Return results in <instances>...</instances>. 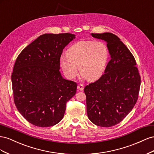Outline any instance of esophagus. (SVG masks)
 I'll return each mask as SVG.
<instances>
[{
    "instance_id": "1",
    "label": "esophagus",
    "mask_w": 154,
    "mask_h": 154,
    "mask_svg": "<svg viewBox=\"0 0 154 154\" xmlns=\"http://www.w3.org/2000/svg\"><path fill=\"white\" fill-rule=\"evenodd\" d=\"M77 88H78V90H79L82 91L83 90H84V85H83L82 84H79V85H78V86H77Z\"/></svg>"
}]
</instances>
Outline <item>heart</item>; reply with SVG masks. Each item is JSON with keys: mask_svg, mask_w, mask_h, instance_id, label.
Segmentation results:
<instances>
[{"mask_svg": "<svg viewBox=\"0 0 154 154\" xmlns=\"http://www.w3.org/2000/svg\"><path fill=\"white\" fill-rule=\"evenodd\" d=\"M108 59V49L102 41H81L67 50V56L60 59V66L69 79L78 73V66L83 77L93 81L101 76Z\"/></svg>", "mask_w": 154, "mask_h": 154, "instance_id": "obj_1", "label": "heart"}]
</instances>
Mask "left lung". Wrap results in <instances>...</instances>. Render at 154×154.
<instances>
[{"instance_id":"1","label":"left lung","mask_w":154,"mask_h":154,"mask_svg":"<svg viewBox=\"0 0 154 154\" xmlns=\"http://www.w3.org/2000/svg\"><path fill=\"white\" fill-rule=\"evenodd\" d=\"M107 42L111 59L104 73L85 86L87 115L97 126L110 127L121 122L137 102L140 77L134 55L112 33H91Z\"/></svg>"}]
</instances>
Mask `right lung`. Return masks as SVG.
Returning a JSON list of instances; mask_svg holds the SVG:
<instances>
[{
    "label": "right lung",
    "instance_id": "obj_1",
    "mask_svg": "<svg viewBox=\"0 0 154 154\" xmlns=\"http://www.w3.org/2000/svg\"><path fill=\"white\" fill-rule=\"evenodd\" d=\"M75 38L68 33L44 34L17 57L11 75L14 103L31 124H57L64 117L66 103L75 95L77 83L64 79L59 72L63 49Z\"/></svg>",
    "mask_w": 154,
    "mask_h": 154
}]
</instances>
